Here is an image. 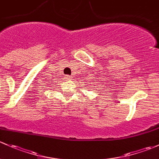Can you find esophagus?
Returning <instances> with one entry per match:
<instances>
[{
  "mask_svg": "<svg viewBox=\"0 0 159 159\" xmlns=\"http://www.w3.org/2000/svg\"><path fill=\"white\" fill-rule=\"evenodd\" d=\"M65 79H66V80H72V76H65Z\"/></svg>",
  "mask_w": 159,
  "mask_h": 159,
  "instance_id": "34e87169",
  "label": "esophagus"
}]
</instances>
